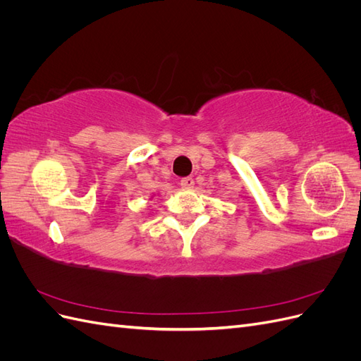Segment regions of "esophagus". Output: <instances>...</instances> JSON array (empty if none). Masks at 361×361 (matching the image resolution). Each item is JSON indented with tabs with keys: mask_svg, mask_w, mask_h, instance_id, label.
Masks as SVG:
<instances>
[{
	"mask_svg": "<svg viewBox=\"0 0 361 361\" xmlns=\"http://www.w3.org/2000/svg\"><path fill=\"white\" fill-rule=\"evenodd\" d=\"M180 187L185 188V190H190L194 187V180L191 178H185L180 180Z\"/></svg>",
	"mask_w": 361,
	"mask_h": 361,
	"instance_id": "esophagus-1",
	"label": "esophagus"
}]
</instances>
